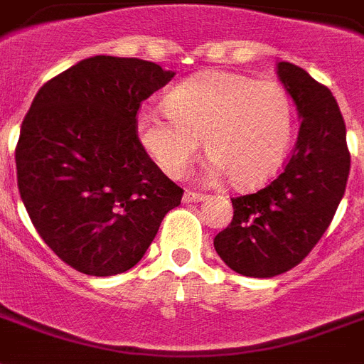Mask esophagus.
<instances>
[{
  "mask_svg": "<svg viewBox=\"0 0 364 364\" xmlns=\"http://www.w3.org/2000/svg\"><path fill=\"white\" fill-rule=\"evenodd\" d=\"M208 197V195L204 193H197V191H186L184 193V203H200V200H204Z\"/></svg>",
  "mask_w": 364,
  "mask_h": 364,
  "instance_id": "1",
  "label": "esophagus"
}]
</instances>
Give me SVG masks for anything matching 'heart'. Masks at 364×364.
Wrapping results in <instances>:
<instances>
[{
    "label": "heart",
    "instance_id": "b5f03b06",
    "mask_svg": "<svg viewBox=\"0 0 364 364\" xmlns=\"http://www.w3.org/2000/svg\"><path fill=\"white\" fill-rule=\"evenodd\" d=\"M165 109H141L135 132L173 178L186 175L204 139L212 175L227 173L236 188H255L277 173L292 139V100L273 80L204 72L165 96Z\"/></svg>",
    "mask_w": 364,
    "mask_h": 364
}]
</instances>
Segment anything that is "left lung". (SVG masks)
<instances>
[{"instance_id":"8db88e82","label":"left lung","mask_w":364,"mask_h":364,"mask_svg":"<svg viewBox=\"0 0 364 364\" xmlns=\"http://www.w3.org/2000/svg\"><path fill=\"white\" fill-rule=\"evenodd\" d=\"M277 74L301 119L292 156L266 188L230 199L232 221L214 238L221 260L245 277H275L301 262L331 223L350 175L346 124L331 91L292 63H279Z\"/></svg>"}]
</instances>
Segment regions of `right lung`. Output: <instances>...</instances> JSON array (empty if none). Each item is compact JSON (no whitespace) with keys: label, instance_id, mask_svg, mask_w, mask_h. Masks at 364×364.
I'll return each mask as SVG.
<instances>
[{"label":"right lung","instance_id":"1","mask_svg":"<svg viewBox=\"0 0 364 364\" xmlns=\"http://www.w3.org/2000/svg\"><path fill=\"white\" fill-rule=\"evenodd\" d=\"M173 76L135 57L95 55L38 89L14 152L18 189L41 238L70 268L128 272L182 200L135 132L143 100Z\"/></svg>","mask_w":364,"mask_h":364}]
</instances>
